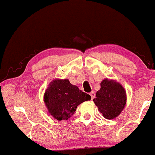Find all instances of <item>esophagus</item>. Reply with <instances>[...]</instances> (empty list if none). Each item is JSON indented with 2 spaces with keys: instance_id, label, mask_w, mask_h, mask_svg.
<instances>
[{
  "instance_id": "34e87169",
  "label": "esophagus",
  "mask_w": 155,
  "mask_h": 155,
  "mask_svg": "<svg viewBox=\"0 0 155 155\" xmlns=\"http://www.w3.org/2000/svg\"><path fill=\"white\" fill-rule=\"evenodd\" d=\"M90 95L91 96V99H93L95 97V93L93 92V91H92V92H91L90 93Z\"/></svg>"
}]
</instances>
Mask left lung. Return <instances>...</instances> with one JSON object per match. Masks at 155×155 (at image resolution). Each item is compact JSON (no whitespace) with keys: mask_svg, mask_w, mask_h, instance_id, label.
Segmentation results:
<instances>
[{"mask_svg":"<svg viewBox=\"0 0 155 155\" xmlns=\"http://www.w3.org/2000/svg\"><path fill=\"white\" fill-rule=\"evenodd\" d=\"M126 100V90L121 84L116 80L104 78L93 102L104 118L113 119L123 111Z\"/></svg>","mask_w":155,"mask_h":155,"instance_id":"obj_1","label":"left lung"}]
</instances>
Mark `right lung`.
<instances>
[{
	"label": "right lung",
	"mask_w": 155,
	"mask_h": 155,
	"mask_svg": "<svg viewBox=\"0 0 155 155\" xmlns=\"http://www.w3.org/2000/svg\"><path fill=\"white\" fill-rule=\"evenodd\" d=\"M91 99L90 95L80 91L69 79L60 78L52 81L43 95L48 114L58 121L67 120L74 114L78 105Z\"/></svg>",
	"instance_id": "1"
}]
</instances>
